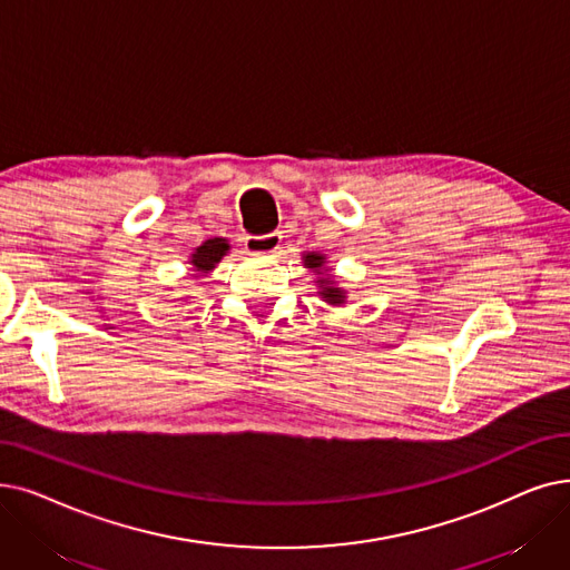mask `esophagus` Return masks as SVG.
<instances>
[{"instance_id": "esophagus-1", "label": "esophagus", "mask_w": 570, "mask_h": 570, "mask_svg": "<svg viewBox=\"0 0 570 570\" xmlns=\"http://www.w3.org/2000/svg\"><path fill=\"white\" fill-rule=\"evenodd\" d=\"M282 246V233H267V235H249L244 239V249L246 254L254 256H269L277 254Z\"/></svg>"}]
</instances>
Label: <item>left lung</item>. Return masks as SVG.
Masks as SVG:
<instances>
[{"label":"left lung","mask_w":570,"mask_h":570,"mask_svg":"<svg viewBox=\"0 0 570 570\" xmlns=\"http://www.w3.org/2000/svg\"><path fill=\"white\" fill-rule=\"evenodd\" d=\"M303 265L309 267L314 275H316V293L324 298L328 305L333 307H340L346 303V291L337 284L333 272L326 269L328 265V258L324 254L318 252H305L303 254ZM333 269V267H331Z\"/></svg>","instance_id":"obj_1"}]
</instances>
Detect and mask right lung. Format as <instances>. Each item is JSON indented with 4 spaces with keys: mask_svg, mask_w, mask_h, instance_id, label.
<instances>
[{
    "mask_svg": "<svg viewBox=\"0 0 570 570\" xmlns=\"http://www.w3.org/2000/svg\"><path fill=\"white\" fill-rule=\"evenodd\" d=\"M230 252V244L226 237H212L205 239L197 249H193V254L188 256V265L193 272V279H203L207 277L209 272L220 263L226 254Z\"/></svg>",
    "mask_w": 570,
    "mask_h": 570,
    "instance_id": "right-lung-1",
    "label": "right lung"
}]
</instances>
